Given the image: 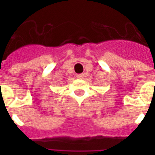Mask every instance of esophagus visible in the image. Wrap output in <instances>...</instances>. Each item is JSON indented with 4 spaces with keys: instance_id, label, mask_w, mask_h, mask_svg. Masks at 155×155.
I'll return each mask as SVG.
<instances>
[{
    "instance_id": "obj_1",
    "label": "esophagus",
    "mask_w": 155,
    "mask_h": 155,
    "mask_svg": "<svg viewBox=\"0 0 155 155\" xmlns=\"http://www.w3.org/2000/svg\"><path fill=\"white\" fill-rule=\"evenodd\" d=\"M76 77H77V78H78V79H84V74H77V75H76Z\"/></svg>"
}]
</instances>
